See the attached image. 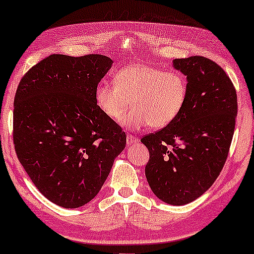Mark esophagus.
I'll use <instances>...</instances> for the list:
<instances>
[{"label":"esophagus","mask_w":254,"mask_h":254,"mask_svg":"<svg viewBox=\"0 0 254 254\" xmlns=\"http://www.w3.org/2000/svg\"><path fill=\"white\" fill-rule=\"evenodd\" d=\"M126 141H127V144H134L138 141V138L136 136H134V135H131V134H127Z\"/></svg>","instance_id":"1"}]
</instances>
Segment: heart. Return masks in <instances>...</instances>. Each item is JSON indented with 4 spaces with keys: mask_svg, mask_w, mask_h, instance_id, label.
<instances>
[{
    "mask_svg": "<svg viewBox=\"0 0 254 254\" xmlns=\"http://www.w3.org/2000/svg\"><path fill=\"white\" fill-rule=\"evenodd\" d=\"M114 81L102 82L96 89L97 105L110 120L119 121L131 100L134 107L124 123L158 129L175 121L185 106L189 85L185 76L177 70L134 64L118 71Z\"/></svg>",
    "mask_w": 254,
    "mask_h": 254,
    "instance_id": "b5f03b06",
    "label": "heart"
}]
</instances>
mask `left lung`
Returning <instances> with one entry per match:
<instances>
[{
  "label": "left lung",
  "instance_id": "8db88e82",
  "mask_svg": "<svg viewBox=\"0 0 254 254\" xmlns=\"http://www.w3.org/2000/svg\"><path fill=\"white\" fill-rule=\"evenodd\" d=\"M187 76V99L177 119L141 138L149 150L145 177L155 195L182 206L213 185L228 158L236 117L237 93L216 62L204 57L176 59Z\"/></svg>",
  "mask_w": 254,
  "mask_h": 254
}]
</instances>
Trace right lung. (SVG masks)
<instances>
[{"instance_id": "add662e5", "label": "right lung", "mask_w": 254, "mask_h": 254, "mask_svg": "<svg viewBox=\"0 0 254 254\" xmlns=\"http://www.w3.org/2000/svg\"><path fill=\"white\" fill-rule=\"evenodd\" d=\"M112 59L52 54L29 69L13 100L17 158L39 192L64 208L92 200L109 176L126 134L96 103Z\"/></svg>"}]
</instances>
